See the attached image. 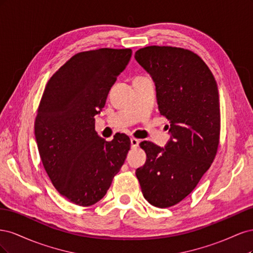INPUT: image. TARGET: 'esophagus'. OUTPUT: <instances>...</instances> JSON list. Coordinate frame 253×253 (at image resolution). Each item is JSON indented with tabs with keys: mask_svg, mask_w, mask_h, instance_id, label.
Here are the masks:
<instances>
[{
	"mask_svg": "<svg viewBox=\"0 0 253 253\" xmlns=\"http://www.w3.org/2000/svg\"><path fill=\"white\" fill-rule=\"evenodd\" d=\"M138 144H139V139H137V138H131V147L132 148H137L138 147Z\"/></svg>",
	"mask_w": 253,
	"mask_h": 253,
	"instance_id": "34e87169",
	"label": "esophagus"
}]
</instances>
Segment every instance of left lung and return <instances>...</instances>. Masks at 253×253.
Listing matches in <instances>:
<instances>
[{
	"label": "left lung",
	"mask_w": 253,
	"mask_h": 253,
	"mask_svg": "<svg viewBox=\"0 0 253 253\" xmlns=\"http://www.w3.org/2000/svg\"><path fill=\"white\" fill-rule=\"evenodd\" d=\"M135 59L155 83L158 110L170 122V139L160 148L141 142L145 164L136 170L142 194L158 208L178 204L197 186L215 157L220 128L215 79L188 49L148 46Z\"/></svg>",
	"instance_id": "8db88e82"
}]
</instances>
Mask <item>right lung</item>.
Wrapping results in <instances>:
<instances>
[{"label": "right lung", "mask_w": 253, "mask_h": 253, "mask_svg": "<svg viewBox=\"0 0 253 253\" xmlns=\"http://www.w3.org/2000/svg\"><path fill=\"white\" fill-rule=\"evenodd\" d=\"M131 57L129 48L79 52L44 89L35 122L38 150L52 185L73 204L100 201L125 164L129 138L121 134L105 141L95 131L94 117Z\"/></svg>", "instance_id": "1"}]
</instances>
